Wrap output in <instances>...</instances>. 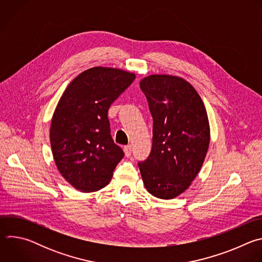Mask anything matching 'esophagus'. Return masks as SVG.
Listing matches in <instances>:
<instances>
[{"mask_svg": "<svg viewBox=\"0 0 262 262\" xmlns=\"http://www.w3.org/2000/svg\"><path fill=\"white\" fill-rule=\"evenodd\" d=\"M123 150H124V154H125V157H126V158L130 157V155H132V146H130V145L124 146Z\"/></svg>", "mask_w": 262, "mask_h": 262, "instance_id": "esophagus-1", "label": "esophagus"}]
</instances>
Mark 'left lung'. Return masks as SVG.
<instances>
[{
  "instance_id": "obj_1",
  "label": "left lung",
  "mask_w": 262,
  "mask_h": 262,
  "mask_svg": "<svg viewBox=\"0 0 262 262\" xmlns=\"http://www.w3.org/2000/svg\"><path fill=\"white\" fill-rule=\"evenodd\" d=\"M154 118L152 148L138 166L146 190L160 199H173L199 173L209 146L204 103L185 80L152 74L140 82Z\"/></svg>"
}]
</instances>
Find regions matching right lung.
I'll return each mask as SVG.
<instances>
[{"label":"right lung","mask_w":262,"mask_h":262,"mask_svg":"<svg viewBox=\"0 0 262 262\" xmlns=\"http://www.w3.org/2000/svg\"><path fill=\"white\" fill-rule=\"evenodd\" d=\"M135 79L121 69L93 67L71 81L57 104L50 132L54 160L81 192L104 188L124 157L112 139L107 111Z\"/></svg>","instance_id":"add662e5"}]
</instances>
